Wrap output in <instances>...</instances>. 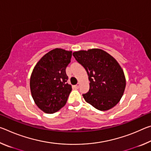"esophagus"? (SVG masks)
<instances>
[{
    "label": "esophagus",
    "mask_w": 151,
    "mask_h": 151,
    "mask_svg": "<svg viewBox=\"0 0 151 151\" xmlns=\"http://www.w3.org/2000/svg\"><path fill=\"white\" fill-rule=\"evenodd\" d=\"M79 86H80V83H78L77 85H75V88H78Z\"/></svg>",
    "instance_id": "esophagus-1"
}]
</instances>
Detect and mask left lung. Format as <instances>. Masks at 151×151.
<instances>
[{
  "instance_id": "8db88e82",
  "label": "left lung",
  "mask_w": 151,
  "mask_h": 151,
  "mask_svg": "<svg viewBox=\"0 0 151 151\" xmlns=\"http://www.w3.org/2000/svg\"><path fill=\"white\" fill-rule=\"evenodd\" d=\"M85 68L90 81L89 91L83 96L86 102L99 111L112 109L123 95L126 80L121 66L105 51L98 48L73 53Z\"/></svg>"
}]
</instances>
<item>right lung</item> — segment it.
I'll return each mask as SVG.
<instances>
[{
    "label": "right lung",
    "instance_id": "right-lung-1",
    "mask_svg": "<svg viewBox=\"0 0 151 151\" xmlns=\"http://www.w3.org/2000/svg\"><path fill=\"white\" fill-rule=\"evenodd\" d=\"M71 57V51L55 48L43 56L33 69L30 81L32 96L46 113H55L67 102L72 86L66 83V68Z\"/></svg>",
    "mask_w": 151,
    "mask_h": 151
}]
</instances>
